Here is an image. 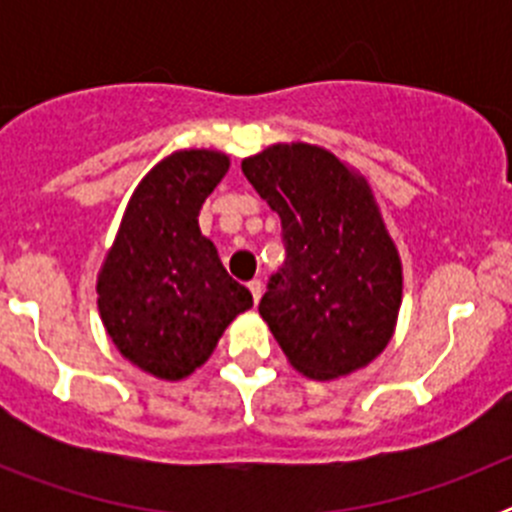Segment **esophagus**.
Here are the masks:
<instances>
[{"label": "esophagus", "instance_id": "34e87169", "mask_svg": "<svg viewBox=\"0 0 512 512\" xmlns=\"http://www.w3.org/2000/svg\"><path fill=\"white\" fill-rule=\"evenodd\" d=\"M248 289H251L253 302H259L261 295H264V282H261V279H253V282L248 284Z\"/></svg>", "mask_w": 512, "mask_h": 512}]
</instances>
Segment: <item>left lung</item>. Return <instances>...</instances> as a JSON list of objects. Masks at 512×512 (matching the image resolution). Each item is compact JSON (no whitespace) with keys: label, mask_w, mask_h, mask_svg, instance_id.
Instances as JSON below:
<instances>
[{"label":"left lung","mask_w":512,"mask_h":512,"mask_svg":"<svg viewBox=\"0 0 512 512\" xmlns=\"http://www.w3.org/2000/svg\"><path fill=\"white\" fill-rule=\"evenodd\" d=\"M243 174L282 217L287 261L259 312L297 372L330 382L372 364L392 341L402 261L372 184L312 143H274Z\"/></svg>","instance_id":"left-lung-1"}]
</instances>
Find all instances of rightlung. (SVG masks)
<instances>
[{"label":"right lung","instance_id":"obj_1","mask_svg":"<svg viewBox=\"0 0 512 512\" xmlns=\"http://www.w3.org/2000/svg\"><path fill=\"white\" fill-rule=\"evenodd\" d=\"M230 156L182 148L138 182L97 274L107 336L133 366L179 382L212 356L253 297L228 277L200 230L202 202L223 182Z\"/></svg>","mask_w":512,"mask_h":512}]
</instances>
